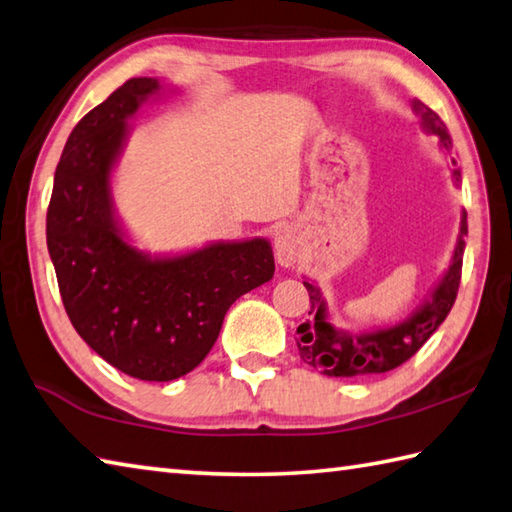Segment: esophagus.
Masks as SVG:
<instances>
[{
	"label": "esophagus",
	"instance_id": "1",
	"mask_svg": "<svg viewBox=\"0 0 512 512\" xmlns=\"http://www.w3.org/2000/svg\"><path fill=\"white\" fill-rule=\"evenodd\" d=\"M273 248H275V259L279 266H295L297 257H299V246H297V235L293 228H279L273 239Z\"/></svg>",
	"mask_w": 512,
	"mask_h": 512
}]
</instances>
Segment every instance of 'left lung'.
I'll return each mask as SVG.
<instances>
[{"label":"left lung","instance_id":"1","mask_svg":"<svg viewBox=\"0 0 512 512\" xmlns=\"http://www.w3.org/2000/svg\"><path fill=\"white\" fill-rule=\"evenodd\" d=\"M413 110L415 115L422 119V128L428 135H435L439 139V144L446 150L453 148L448 128L442 119H439L435 110H430L424 102H419V99H413ZM453 177L455 184H459L462 175H459L457 168L453 170ZM466 233V213H462L459 237L448 270L444 277L439 279V284L433 288V293H430L426 302L408 319H404L402 324L370 330V333H348V330H339L330 324L326 302L322 293H319V288L306 279L304 286L310 295V310L306 322L299 324L297 328V348L304 362L317 370H322L328 377L379 375L408 362V359L428 342V337L435 333L455 304L459 279H462Z\"/></svg>","mask_w":512,"mask_h":512}]
</instances>
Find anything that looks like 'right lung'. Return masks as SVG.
Returning <instances> with one entry per match:
<instances>
[{
    "mask_svg": "<svg viewBox=\"0 0 512 512\" xmlns=\"http://www.w3.org/2000/svg\"><path fill=\"white\" fill-rule=\"evenodd\" d=\"M159 93L155 77L128 79L73 128L46 215L70 324L110 366L144 382H170L202 364L226 310L275 273L273 248L262 237L164 257L126 239L110 173L128 139V119Z\"/></svg>",
    "mask_w": 512,
    "mask_h": 512,
    "instance_id": "1",
    "label": "right lung"
}]
</instances>
